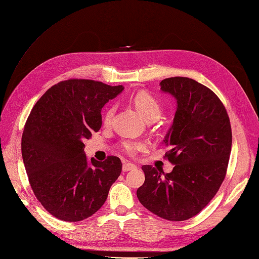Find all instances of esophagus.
<instances>
[{"label":"esophagus","instance_id":"esophagus-1","mask_svg":"<svg viewBox=\"0 0 259 259\" xmlns=\"http://www.w3.org/2000/svg\"><path fill=\"white\" fill-rule=\"evenodd\" d=\"M136 167L137 166L133 163H124L122 169H123V171H128V170H132V169H135Z\"/></svg>","mask_w":259,"mask_h":259}]
</instances>
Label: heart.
Returning a JSON list of instances; mask_svg holds the SVG:
<instances>
[{
    "label": "heart",
    "mask_w": 259,
    "mask_h": 259,
    "mask_svg": "<svg viewBox=\"0 0 259 259\" xmlns=\"http://www.w3.org/2000/svg\"><path fill=\"white\" fill-rule=\"evenodd\" d=\"M132 101L137 108L139 113L142 114L148 122L156 120L161 114V105L159 103V100L156 99L153 95H151L150 93L145 92V91L137 92L135 95L132 97ZM114 113H115V106L112 105L107 109L104 115V123L106 125L111 124ZM121 147L125 152L133 155L136 152H138L139 150H142V149L145 147V144L140 142H130V140H124V142L121 143Z\"/></svg>",
    "instance_id": "1"
}]
</instances>
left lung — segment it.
Here are the masks:
<instances>
[{
  "instance_id": "1",
  "label": "left lung",
  "mask_w": 259,
  "mask_h": 259,
  "mask_svg": "<svg viewBox=\"0 0 259 259\" xmlns=\"http://www.w3.org/2000/svg\"><path fill=\"white\" fill-rule=\"evenodd\" d=\"M177 100V110L164 143V158L174 168L143 165L145 183L137 189L139 202L170 222L187 221L204 208L221 188L231 152L228 113L216 94L189 77L174 76L160 83Z\"/></svg>"
}]
</instances>
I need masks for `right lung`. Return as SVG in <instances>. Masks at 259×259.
<instances>
[{"instance_id": "1", "label": "right lung", "mask_w": 259, "mask_h": 259, "mask_svg": "<svg viewBox=\"0 0 259 259\" xmlns=\"http://www.w3.org/2000/svg\"><path fill=\"white\" fill-rule=\"evenodd\" d=\"M122 85L70 79L53 85L36 101L23 127L21 153L34 195L50 214L81 222L104 205L122 171L121 160L88 159L84 140L100 130L101 108Z\"/></svg>"}]
</instances>
